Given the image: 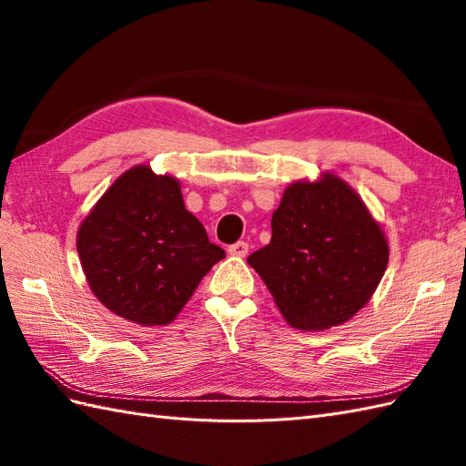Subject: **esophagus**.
I'll return each mask as SVG.
<instances>
[{"mask_svg":"<svg viewBox=\"0 0 466 466\" xmlns=\"http://www.w3.org/2000/svg\"><path fill=\"white\" fill-rule=\"evenodd\" d=\"M228 252H230L232 256H240V258H244V256L248 254V242L238 240V242H236V244L228 246Z\"/></svg>","mask_w":466,"mask_h":466,"instance_id":"34e87169","label":"esophagus"}]
</instances>
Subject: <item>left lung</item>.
Returning <instances> with one entry per match:
<instances>
[{"instance_id":"1","label":"left lung","mask_w":466,"mask_h":466,"mask_svg":"<svg viewBox=\"0 0 466 466\" xmlns=\"http://www.w3.org/2000/svg\"><path fill=\"white\" fill-rule=\"evenodd\" d=\"M248 264L286 320L324 330L370 300L389 264V244L359 194L326 174L286 187L272 214V240Z\"/></svg>"}]
</instances>
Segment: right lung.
<instances>
[{
  "instance_id": "obj_1",
  "label": "right lung",
  "mask_w": 466,
  "mask_h": 466,
  "mask_svg": "<svg viewBox=\"0 0 466 466\" xmlns=\"http://www.w3.org/2000/svg\"><path fill=\"white\" fill-rule=\"evenodd\" d=\"M77 254L97 300L144 326L172 322L226 256L186 210L180 184L147 166L100 198L77 232Z\"/></svg>"
}]
</instances>
